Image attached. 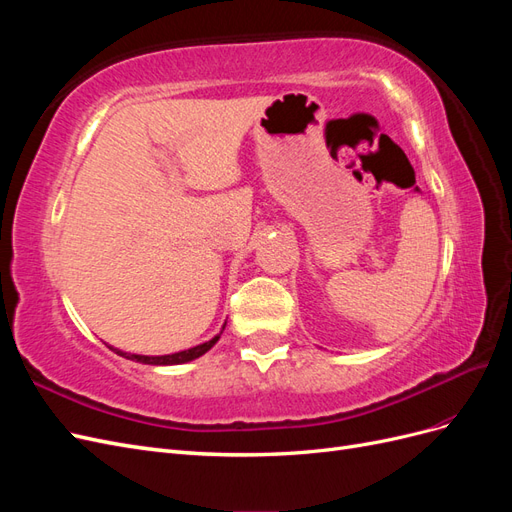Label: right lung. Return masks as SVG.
I'll list each match as a JSON object with an SVG mask.
<instances>
[{
	"label": "right lung",
	"instance_id": "right-lung-1",
	"mask_svg": "<svg viewBox=\"0 0 512 512\" xmlns=\"http://www.w3.org/2000/svg\"><path fill=\"white\" fill-rule=\"evenodd\" d=\"M224 327H226V324H224ZM224 327H222V331H224ZM222 331L215 335L213 339H209V342H205V344H198V346H194L190 350H181V352H175V354H162V356L132 354V352H123V350L113 348V346H108V348L115 350L119 356H123V359H130V361H136V363H145V365H181V363H190V361L198 359V356H203L205 352H209L215 344H218Z\"/></svg>",
	"mask_w": 512,
	"mask_h": 512
}]
</instances>
